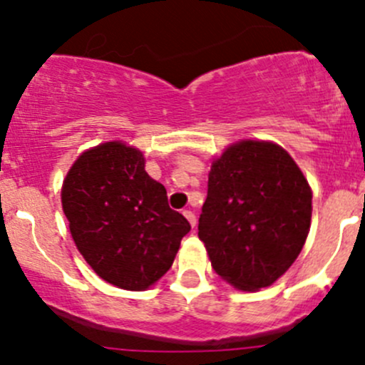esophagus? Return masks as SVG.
<instances>
[{
	"label": "esophagus",
	"mask_w": 365,
	"mask_h": 365,
	"mask_svg": "<svg viewBox=\"0 0 365 365\" xmlns=\"http://www.w3.org/2000/svg\"><path fill=\"white\" fill-rule=\"evenodd\" d=\"M183 215H185V219L189 220L190 226H196V215H194V212H190V210H183Z\"/></svg>",
	"instance_id": "1"
}]
</instances>
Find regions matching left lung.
Returning a JSON list of instances; mask_svg holds the SVG:
<instances>
[{
  "label": "left lung",
  "instance_id": "8db88e82",
  "mask_svg": "<svg viewBox=\"0 0 365 365\" xmlns=\"http://www.w3.org/2000/svg\"><path fill=\"white\" fill-rule=\"evenodd\" d=\"M312 192L274 143L242 141L213 160L197 235L217 275L252 292L293 264L311 226Z\"/></svg>",
  "mask_w": 365,
  "mask_h": 365
}]
</instances>
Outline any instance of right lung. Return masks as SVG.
<instances>
[{
    "label": "right lung",
    "mask_w": 365,
    "mask_h": 365,
    "mask_svg": "<svg viewBox=\"0 0 365 365\" xmlns=\"http://www.w3.org/2000/svg\"><path fill=\"white\" fill-rule=\"evenodd\" d=\"M77 249L104 281L141 292L171 268L190 231L168 205L164 185L150 178L139 150L104 143L84 152L61 189Z\"/></svg>",
    "instance_id": "obj_1"
}]
</instances>
